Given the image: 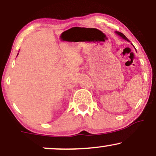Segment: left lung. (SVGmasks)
Instances as JSON below:
<instances>
[{
    "instance_id": "obj_1",
    "label": "left lung",
    "mask_w": 156,
    "mask_h": 156,
    "mask_svg": "<svg viewBox=\"0 0 156 156\" xmlns=\"http://www.w3.org/2000/svg\"><path fill=\"white\" fill-rule=\"evenodd\" d=\"M116 34H117L119 35V37H121L122 38V39H125V40H127V41H129V40H128V39L127 38V37H125V36L124 34H123L122 33H121V32H119V31H116Z\"/></svg>"
}]
</instances>
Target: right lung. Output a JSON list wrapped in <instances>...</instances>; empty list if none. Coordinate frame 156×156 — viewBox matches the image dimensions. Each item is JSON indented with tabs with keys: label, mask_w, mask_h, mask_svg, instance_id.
I'll use <instances>...</instances> for the list:
<instances>
[{
	"label": "right lung",
	"mask_w": 156,
	"mask_h": 156,
	"mask_svg": "<svg viewBox=\"0 0 156 156\" xmlns=\"http://www.w3.org/2000/svg\"><path fill=\"white\" fill-rule=\"evenodd\" d=\"M17 55H18V54H17Z\"/></svg>",
	"instance_id": "right-lung-1"
}]
</instances>
